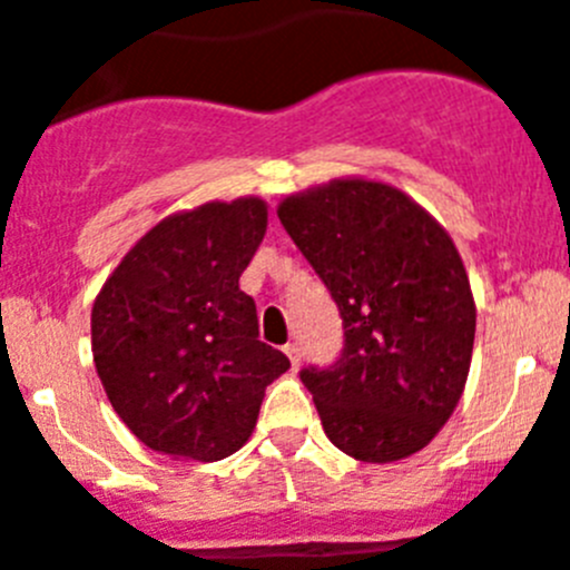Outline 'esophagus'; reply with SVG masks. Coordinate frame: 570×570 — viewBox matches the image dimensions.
I'll return each instance as SVG.
<instances>
[{"label":"esophagus","instance_id":"esophagus-1","mask_svg":"<svg viewBox=\"0 0 570 570\" xmlns=\"http://www.w3.org/2000/svg\"><path fill=\"white\" fill-rule=\"evenodd\" d=\"M284 353L289 356L292 367H301V345H297V342H289V345H284Z\"/></svg>","mask_w":570,"mask_h":570}]
</instances>
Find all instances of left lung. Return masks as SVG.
I'll list each match as a JSON object with an SVG mask.
<instances>
[{"label":"left lung","mask_w":570,"mask_h":570,"mask_svg":"<svg viewBox=\"0 0 570 570\" xmlns=\"http://www.w3.org/2000/svg\"><path fill=\"white\" fill-rule=\"evenodd\" d=\"M278 219L340 306L345 347L301 370L331 443L395 462L432 443L460 403L476 336L465 264L401 189L331 180L286 197Z\"/></svg>","instance_id":"left-lung-1"}]
</instances>
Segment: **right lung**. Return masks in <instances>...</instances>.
I'll use <instances>...</instances> for the list:
<instances>
[{
  "label": "right lung",
  "instance_id": "1",
  "mask_svg": "<svg viewBox=\"0 0 570 570\" xmlns=\"http://www.w3.org/2000/svg\"><path fill=\"white\" fill-rule=\"evenodd\" d=\"M267 234V203L239 197L173 214L108 275L91 351L114 412L147 449L217 462L256 429L289 358L258 340L239 275Z\"/></svg>",
  "mask_w": 570,
  "mask_h": 570
}]
</instances>
